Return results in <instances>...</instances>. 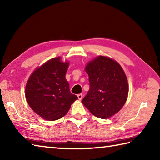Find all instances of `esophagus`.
I'll return each instance as SVG.
<instances>
[{"instance_id":"34e87169","label":"esophagus","mask_w":160,"mask_h":160,"mask_svg":"<svg viewBox=\"0 0 160 160\" xmlns=\"http://www.w3.org/2000/svg\"><path fill=\"white\" fill-rule=\"evenodd\" d=\"M78 99H79V100H82V94H78Z\"/></svg>"}]
</instances>
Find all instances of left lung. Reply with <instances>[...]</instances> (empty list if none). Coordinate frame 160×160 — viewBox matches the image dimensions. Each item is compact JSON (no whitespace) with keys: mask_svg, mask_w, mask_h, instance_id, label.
Returning a JSON list of instances; mask_svg holds the SVG:
<instances>
[{"mask_svg":"<svg viewBox=\"0 0 160 160\" xmlns=\"http://www.w3.org/2000/svg\"><path fill=\"white\" fill-rule=\"evenodd\" d=\"M90 81V90L82 100L94 116L110 118L125 104L128 94L126 75L118 62L99 56L85 67Z\"/></svg>","mask_w":160,"mask_h":160,"instance_id":"obj_1","label":"left lung"}]
</instances>
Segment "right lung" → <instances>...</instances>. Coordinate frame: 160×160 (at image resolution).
I'll use <instances>...</instances> for the list:
<instances>
[{"instance_id": "add662e5", "label": "right lung", "mask_w": 160, "mask_h": 160, "mask_svg": "<svg viewBox=\"0 0 160 160\" xmlns=\"http://www.w3.org/2000/svg\"><path fill=\"white\" fill-rule=\"evenodd\" d=\"M68 61L53 58L34 70L25 88V97L34 112L48 121L61 118L68 112L78 97L70 91L66 79Z\"/></svg>"}]
</instances>
